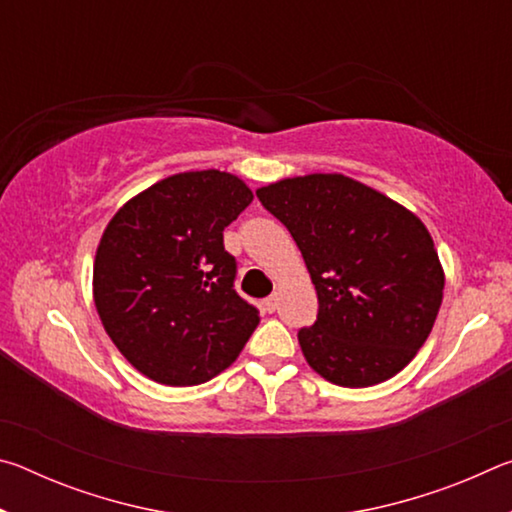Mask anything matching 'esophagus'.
I'll return each mask as SVG.
<instances>
[{
    "instance_id": "1",
    "label": "esophagus",
    "mask_w": 512,
    "mask_h": 512,
    "mask_svg": "<svg viewBox=\"0 0 512 512\" xmlns=\"http://www.w3.org/2000/svg\"><path fill=\"white\" fill-rule=\"evenodd\" d=\"M277 305H280V298H277V293H273V296H268L264 300V307H266L268 314H273V311L277 309Z\"/></svg>"
}]
</instances>
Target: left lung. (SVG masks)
I'll return each instance as SVG.
<instances>
[{
	"instance_id": "1",
	"label": "left lung",
	"mask_w": 512,
	"mask_h": 512,
	"mask_svg": "<svg viewBox=\"0 0 512 512\" xmlns=\"http://www.w3.org/2000/svg\"><path fill=\"white\" fill-rule=\"evenodd\" d=\"M257 198L287 225L318 293L316 323L298 332L309 366L345 388L381 384L409 366L445 289L427 225L343 173L282 178Z\"/></svg>"
}]
</instances>
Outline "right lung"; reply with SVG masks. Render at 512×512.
<instances>
[{
	"instance_id": "1",
	"label": "right lung",
	"mask_w": 512,
	"mask_h": 512,
	"mask_svg": "<svg viewBox=\"0 0 512 512\" xmlns=\"http://www.w3.org/2000/svg\"><path fill=\"white\" fill-rule=\"evenodd\" d=\"M253 203L235 173H173L115 212L94 255V307L144 377L196 386L237 361L259 325L232 287L223 230Z\"/></svg>"
}]
</instances>
